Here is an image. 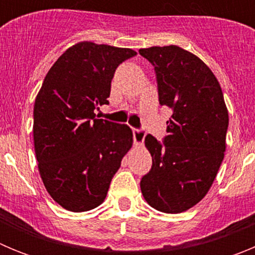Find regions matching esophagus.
Instances as JSON below:
<instances>
[{
  "instance_id": "obj_1",
  "label": "esophagus",
  "mask_w": 255,
  "mask_h": 255,
  "mask_svg": "<svg viewBox=\"0 0 255 255\" xmlns=\"http://www.w3.org/2000/svg\"><path fill=\"white\" fill-rule=\"evenodd\" d=\"M132 136H134V143L136 145H141L145 138V131L143 129H132Z\"/></svg>"
}]
</instances>
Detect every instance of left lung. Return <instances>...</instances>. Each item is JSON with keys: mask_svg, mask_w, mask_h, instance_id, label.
<instances>
[{"mask_svg": "<svg viewBox=\"0 0 255 255\" xmlns=\"http://www.w3.org/2000/svg\"><path fill=\"white\" fill-rule=\"evenodd\" d=\"M139 53L154 66L159 105L172 110L167 135L145 136L152 168L140 180L147 203L180 213L206 197L226 149L229 112L215 74L195 55L177 46Z\"/></svg>", "mask_w": 255, "mask_h": 255, "instance_id": "obj_1", "label": "left lung"}]
</instances>
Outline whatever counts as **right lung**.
Listing matches in <instances>:
<instances>
[{"label":"right lung","instance_id":"add662e5","mask_svg":"<svg viewBox=\"0 0 255 255\" xmlns=\"http://www.w3.org/2000/svg\"><path fill=\"white\" fill-rule=\"evenodd\" d=\"M130 48L80 42L49 69L34 103V149L40 177L56 203L85 212L103 203L121 159L132 145L125 124L98 119L108 105L117 66Z\"/></svg>","mask_w":255,"mask_h":255}]
</instances>
